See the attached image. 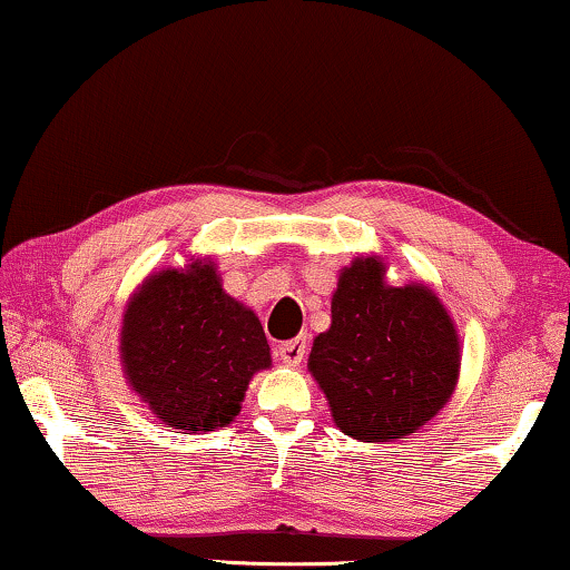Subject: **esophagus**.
Listing matches in <instances>:
<instances>
[{
  "label": "esophagus",
  "instance_id": "1",
  "mask_svg": "<svg viewBox=\"0 0 570 570\" xmlns=\"http://www.w3.org/2000/svg\"><path fill=\"white\" fill-rule=\"evenodd\" d=\"M307 335L302 337H294V340H286L276 347V358L284 363V366H299L304 361V353H307Z\"/></svg>",
  "mask_w": 570,
  "mask_h": 570
}]
</instances>
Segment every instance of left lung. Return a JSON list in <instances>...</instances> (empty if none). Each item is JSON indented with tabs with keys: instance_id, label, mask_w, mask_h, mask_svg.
<instances>
[{
	"instance_id": "obj_1",
	"label": "left lung",
	"mask_w": 570,
	"mask_h": 570,
	"mask_svg": "<svg viewBox=\"0 0 570 570\" xmlns=\"http://www.w3.org/2000/svg\"><path fill=\"white\" fill-rule=\"evenodd\" d=\"M458 366L453 320L428 286H389L376 258L340 274L309 371L345 435L389 443L420 430L453 394Z\"/></svg>"
}]
</instances>
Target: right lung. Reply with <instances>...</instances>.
I'll return each mask as SVG.
<instances>
[{"label": "right lung", "instance_id": "1", "mask_svg": "<svg viewBox=\"0 0 570 570\" xmlns=\"http://www.w3.org/2000/svg\"><path fill=\"white\" fill-rule=\"evenodd\" d=\"M120 347L142 402L189 432L230 424L253 373L271 366L258 317L223 292L212 263L150 276L125 312Z\"/></svg>", "mask_w": 570, "mask_h": 570}]
</instances>
